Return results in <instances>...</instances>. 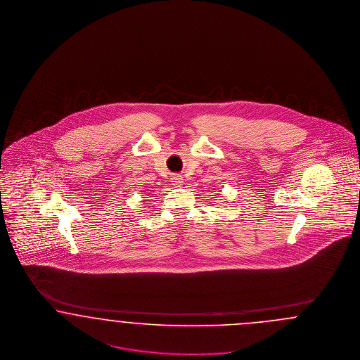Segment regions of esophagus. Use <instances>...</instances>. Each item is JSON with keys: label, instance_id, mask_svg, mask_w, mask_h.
<instances>
[{"label": "esophagus", "instance_id": "1", "mask_svg": "<svg viewBox=\"0 0 360 360\" xmlns=\"http://www.w3.org/2000/svg\"><path fill=\"white\" fill-rule=\"evenodd\" d=\"M172 183L173 184H176V186H181L183 184V181H184V179L181 177V174H179V173H174L172 174Z\"/></svg>", "mask_w": 360, "mask_h": 360}]
</instances>
